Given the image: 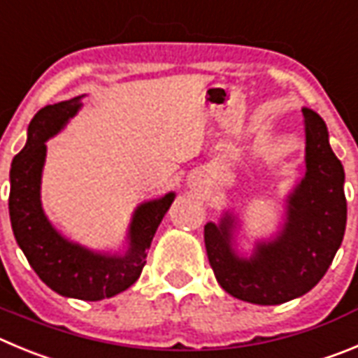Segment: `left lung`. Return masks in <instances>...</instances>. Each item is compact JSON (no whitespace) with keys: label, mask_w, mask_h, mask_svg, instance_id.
<instances>
[{"label":"left lung","mask_w":358,"mask_h":358,"mask_svg":"<svg viewBox=\"0 0 358 358\" xmlns=\"http://www.w3.org/2000/svg\"><path fill=\"white\" fill-rule=\"evenodd\" d=\"M307 171L288 201L285 228L243 259L231 249L233 219L205 226V245L219 285L236 299L277 306L315 288L329 270L346 228L345 169L329 145L325 122L302 109Z\"/></svg>","instance_id":"left-lung-1"}]
</instances>
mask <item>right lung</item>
<instances>
[{
	"mask_svg": "<svg viewBox=\"0 0 358 358\" xmlns=\"http://www.w3.org/2000/svg\"><path fill=\"white\" fill-rule=\"evenodd\" d=\"M79 99L73 96L45 106L33 116L26 146L12 160L8 210L13 235L36 275L59 295L93 302L109 299L138 280L153 235L175 194L169 192L138 206L130 224V247L125 256L99 255L63 238L42 210L40 178L45 141L78 113L81 108Z\"/></svg>",
	"mask_w": 358,
	"mask_h": 358,
	"instance_id": "add662e5",
	"label": "right lung"
}]
</instances>
